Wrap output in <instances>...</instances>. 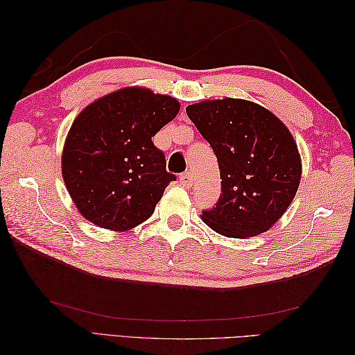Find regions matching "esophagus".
I'll return each mask as SVG.
<instances>
[{"label":"esophagus","mask_w":355,"mask_h":355,"mask_svg":"<svg viewBox=\"0 0 355 355\" xmlns=\"http://www.w3.org/2000/svg\"><path fill=\"white\" fill-rule=\"evenodd\" d=\"M180 184L184 186V187H191L193 184V177L191 172H184L180 175Z\"/></svg>","instance_id":"esophagus-1"}]
</instances>
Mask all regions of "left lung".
<instances>
[{
	"label": "left lung",
	"mask_w": 355,
	"mask_h": 355,
	"mask_svg": "<svg viewBox=\"0 0 355 355\" xmlns=\"http://www.w3.org/2000/svg\"><path fill=\"white\" fill-rule=\"evenodd\" d=\"M186 112L220 166V200L202 210V221L230 238L268 230L291 205L302 172L288 128L261 105L230 97L189 105Z\"/></svg>",
	"instance_id": "8db88e82"
}]
</instances>
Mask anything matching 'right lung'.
I'll return each mask as SVG.
<instances>
[{"label": "right lung", "mask_w": 355, "mask_h": 355, "mask_svg": "<svg viewBox=\"0 0 355 355\" xmlns=\"http://www.w3.org/2000/svg\"><path fill=\"white\" fill-rule=\"evenodd\" d=\"M180 103L146 88H122L89 103L74 120L62 153V177L80 215L122 232L153 215L175 175L153 137Z\"/></svg>", "instance_id": "1"}]
</instances>
